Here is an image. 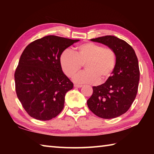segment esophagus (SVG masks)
<instances>
[{"label":"esophagus","instance_id":"esophagus-1","mask_svg":"<svg viewBox=\"0 0 154 154\" xmlns=\"http://www.w3.org/2000/svg\"><path fill=\"white\" fill-rule=\"evenodd\" d=\"M74 87H76V88H81V87H82V85H77V84H75V85H74Z\"/></svg>","mask_w":154,"mask_h":154}]
</instances>
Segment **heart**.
<instances>
[{"label": "heart", "instance_id": "b5f03b06", "mask_svg": "<svg viewBox=\"0 0 154 154\" xmlns=\"http://www.w3.org/2000/svg\"><path fill=\"white\" fill-rule=\"evenodd\" d=\"M61 67L69 77L74 76L85 64L86 71L75 75L73 81L80 84H97L112 76L117 63L113 49L94 42H85L76 48L75 53L65 50L60 55Z\"/></svg>", "mask_w": 154, "mask_h": 154}]
</instances>
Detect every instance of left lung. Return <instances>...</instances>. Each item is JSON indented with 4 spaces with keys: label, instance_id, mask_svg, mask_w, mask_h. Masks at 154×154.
<instances>
[{
    "label": "left lung",
    "instance_id": "8db88e82",
    "mask_svg": "<svg viewBox=\"0 0 154 154\" xmlns=\"http://www.w3.org/2000/svg\"><path fill=\"white\" fill-rule=\"evenodd\" d=\"M113 49L117 63L115 69L104 83L93 87L87 100L89 109L104 119H114L126 112L136 97L140 80L138 58L131 45L113 35L91 39Z\"/></svg>",
    "mask_w": 154,
    "mask_h": 154
}]
</instances>
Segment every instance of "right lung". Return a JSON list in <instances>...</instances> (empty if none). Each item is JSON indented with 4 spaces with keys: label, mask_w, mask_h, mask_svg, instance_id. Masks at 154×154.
<instances>
[{
    "label": "right lung",
    "mask_w": 154,
    "mask_h": 154,
    "mask_svg": "<svg viewBox=\"0 0 154 154\" xmlns=\"http://www.w3.org/2000/svg\"><path fill=\"white\" fill-rule=\"evenodd\" d=\"M78 41L50 35L32 42L23 51L14 73L15 89L31 117L49 120L63 110L65 95L73 83L62 71L60 57Z\"/></svg>",
    "instance_id": "right-lung-1"
}]
</instances>
